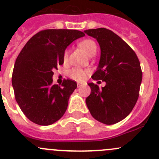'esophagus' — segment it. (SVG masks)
Here are the masks:
<instances>
[{
	"mask_svg": "<svg viewBox=\"0 0 159 159\" xmlns=\"http://www.w3.org/2000/svg\"><path fill=\"white\" fill-rule=\"evenodd\" d=\"M83 84H84V83H83V82H78V88L81 87V86H82Z\"/></svg>",
	"mask_w": 159,
	"mask_h": 159,
	"instance_id": "esophagus-1",
	"label": "esophagus"
}]
</instances>
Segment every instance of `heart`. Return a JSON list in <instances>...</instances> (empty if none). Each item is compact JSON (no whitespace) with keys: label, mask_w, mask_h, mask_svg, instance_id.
Returning <instances> with one entry per match:
<instances>
[{"label":"heart","mask_w":159,"mask_h":159,"mask_svg":"<svg viewBox=\"0 0 159 159\" xmlns=\"http://www.w3.org/2000/svg\"><path fill=\"white\" fill-rule=\"evenodd\" d=\"M80 47L84 50L86 53V54L89 57L95 56V53L97 52V45L92 39H87L82 40L79 43ZM69 52L68 50H65L64 53V61L68 58ZM89 70H85V69L80 68V67H74V68L70 69L68 71V75L74 80L76 81H83L84 78L87 77V75L89 74Z\"/></svg>","instance_id":"heart-1"}]
</instances>
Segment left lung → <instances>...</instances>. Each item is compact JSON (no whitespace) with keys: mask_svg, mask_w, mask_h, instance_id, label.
Wrapping results in <instances>:
<instances>
[{"mask_svg":"<svg viewBox=\"0 0 159 159\" xmlns=\"http://www.w3.org/2000/svg\"><path fill=\"white\" fill-rule=\"evenodd\" d=\"M84 32L96 39L101 49L92 79L106 83L102 89L88 84L91 94L86 105L96 120L107 125L116 124L130 114L138 101L142 80L140 61L131 47L112 31L98 28Z\"/></svg>","mask_w":159,"mask_h":159,"instance_id":"8db88e82","label":"left lung"}]
</instances>
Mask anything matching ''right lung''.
<instances>
[{"label":"right lung","mask_w":159,"mask_h":159,"mask_svg":"<svg viewBox=\"0 0 159 159\" xmlns=\"http://www.w3.org/2000/svg\"><path fill=\"white\" fill-rule=\"evenodd\" d=\"M74 29H46L26 43L15 61L12 86L20 109L38 125L53 124L64 116L70 95L77 88L70 79L53 84L54 69L64 64L67 46L84 36Z\"/></svg>","instance_id":"add662e5"}]
</instances>
